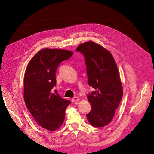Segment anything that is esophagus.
Returning <instances> with one entry per match:
<instances>
[{"label":"esophagus","instance_id":"obj_1","mask_svg":"<svg viewBox=\"0 0 154 154\" xmlns=\"http://www.w3.org/2000/svg\"><path fill=\"white\" fill-rule=\"evenodd\" d=\"M79 101V98L78 97H74L72 99V102H76V101Z\"/></svg>","mask_w":154,"mask_h":154}]
</instances>
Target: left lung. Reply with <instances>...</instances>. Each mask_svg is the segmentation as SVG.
<instances>
[{"label": "left lung", "mask_w": 154, "mask_h": 154, "mask_svg": "<svg viewBox=\"0 0 154 154\" xmlns=\"http://www.w3.org/2000/svg\"><path fill=\"white\" fill-rule=\"evenodd\" d=\"M76 51L85 57L88 84L95 89L87 96L91 105L87 119L94 127H104L112 121L122 98L117 64L109 51L93 41L79 44Z\"/></svg>", "instance_id": "left-lung-1"}]
</instances>
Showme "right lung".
Wrapping results in <instances>:
<instances>
[{
    "instance_id": "add662e5",
    "label": "right lung",
    "mask_w": 154,
    "mask_h": 154,
    "mask_svg": "<svg viewBox=\"0 0 154 154\" xmlns=\"http://www.w3.org/2000/svg\"><path fill=\"white\" fill-rule=\"evenodd\" d=\"M73 53L61 49H43L28 63L24 77V100L38 124L48 131L58 129L64 121L71 102L54 91L56 71Z\"/></svg>"
}]
</instances>
